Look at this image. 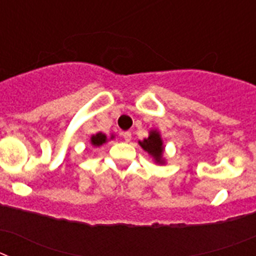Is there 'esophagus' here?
<instances>
[{"label":"esophagus","mask_w":256,"mask_h":256,"mask_svg":"<svg viewBox=\"0 0 256 256\" xmlns=\"http://www.w3.org/2000/svg\"><path fill=\"white\" fill-rule=\"evenodd\" d=\"M123 138L126 140V142H130L132 140V133L130 132H124L123 133Z\"/></svg>","instance_id":"1"}]
</instances>
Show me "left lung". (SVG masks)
I'll list each match as a JSON object with an SVG mask.
<instances>
[{
    "mask_svg": "<svg viewBox=\"0 0 256 256\" xmlns=\"http://www.w3.org/2000/svg\"><path fill=\"white\" fill-rule=\"evenodd\" d=\"M140 146L144 148L148 155H151L158 164H164L165 160L162 158L164 154V144H162V140L160 133L156 130H150L148 138H144V141H138Z\"/></svg>",
    "mask_w": 256,
    "mask_h": 256,
    "instance_id": "1",
    "label": "left lung"
}]
</instances>
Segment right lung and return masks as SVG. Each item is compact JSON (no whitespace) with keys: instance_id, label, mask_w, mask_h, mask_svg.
<instances>
[{"instance_id":"add662e5","label":"right lung","mask_w":256,"mask_h":256,"mask_svg":"<svg viewBox=\"0 0 256 256\" xmlns=\"http://www.w3.org/2000/svg\"><path fill=\"white\" fill-rule=\"evenodd\" d=\"M112 138H114V136H112V137H110V140H112ZM105 142H108V137H106V134H104L102 132L96 133V134H94L91 137L92 146H96V148L101 146V144H105Z\"/></svg>"}]
</instances>
